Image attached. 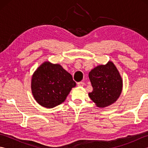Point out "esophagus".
I'll return each mask as SVG.
<instances>
[{"instance_id":"esophagus-1","label":"esophagus","mask_w":148,"mask_h":148,"mask_svg":"<svg viewBox=\"0 0 148 148\" xmlns=\"http://www.w3.org/2000/svg\"><path fill=\"white\" fill-rule=\"evenodd\" d=\"M77 86H80V87H82V86H83L84 85V83H83V82H78L77 83Z\"/></svg>"}]
</instances>
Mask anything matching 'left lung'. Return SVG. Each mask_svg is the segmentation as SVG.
Returning <instances> with one entry per match:
<instances>
[{
	"instance_id": "obj_1",
	"label": "left lung",
	"mask_w": 148,
	"mask_h": 148,
	"mask_svg": "<svg viewBox=\"0 0 148 148\" xmlns=\"http://www.w3.org/2000/svg\"><path fill=\"white\" fill-rule=\"evenodd\" d=\"M93 91L90 98L99 108H105L114 103L119 98L123 88L122 78L117 68L111 61L100 65L89 72Z\"/></svg>"
}]
</instances>
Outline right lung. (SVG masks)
Wrapping results in <instances>:
<instances>
[{
  "label": "right lung",
  "instance_id": "right-lung-1",
  "mask_svg": "<svg viewBox=\"0 0 148 148\" xmlns=\"http://www.w3.org/2000/svg\"><path fill=\"white\" fill-rule=\"evenodd\" d=\"M76 82L60 65L45 62L34 72L31 81L32 95L46 108L60 105L67 98Z\"/></svg>",
  "mask_w": 148,
  "mask_h": 148
}]
</instances>
